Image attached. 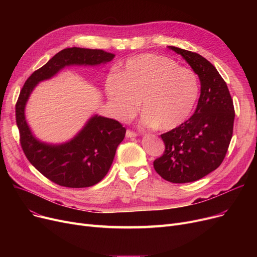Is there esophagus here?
<instances>
[{
    "label": "esophagus",
    "instance_id": "esophagus-1",
    "mask_svg": "<svg viewBox=\"0 0 257 257\" xmlns=\"http://www.w3.org/2000/svg\"><path fill=\"white\" fill-rule=\"evenodd\" d=\"M137 137H138V134L136 132H133L131 130H127L126 131V138L131 139V138H137Z\"/></svg>",
    "mask_w": 257,
    "mask_h": 257
}]
</instances>
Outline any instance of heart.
<instances>
[{
	"mask_svg": "<svg viewBox=\"0 0 257 257\" xmlns=\"http://www.w3.org/2000/svg\"><path fill=\"white\" fill-rule=\"evenodd\" d=\"M104 89L115 118L126 121L143 109V125L172 130L191 115L199 97L195 72L174 60L141 54L129 58L105 79Z\"/></svg>",
	"mask_w": 257,
	"mask_h": 257,
	"instance_id": "1",
	"label": "heart"
}]
</instances>
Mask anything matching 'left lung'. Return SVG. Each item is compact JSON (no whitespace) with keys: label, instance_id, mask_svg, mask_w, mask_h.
Listing matches in <instances>:
<instances>
[{"label":"left lung","instance_id":"1","mask_svg":"<svg viewBox=\"0 0 257 257\" xmlns=\"http://www.w3.org/2000/svg\"><path fill=\"white\" fill-rule=\"evenodd\" d=\"M168 48L198 75L200 97L190 118L161 134L166 150L153 165L165 180L187 183L203 178L222 164L232 138L234 108L226 82L207 59L177 47Z\"/></svg>","mask_w":257,"mask_h":257}]
</instances>
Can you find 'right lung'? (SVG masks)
<instances>
[{"mask_svg":"<svg viewBox=\"0 0 257 257\" xmlns=\"http://www.w3.org/2000/svg\"><path fill=\"white\" fill-rule=\"evenodd\" d=\"M114 55L102 50L67 48L53 56L25 82L16 106L21 145L32 166L51 181L65 187H88L100 182L109 171L126 129L117 120L91 115L74 138L52 144L38 140L26 118V105L40 82L67 66H100Z\"/></svg>","mask_w":257,"mask_h":257,"instance_id":"add662e5","label":"right lung"}]
</instances>
